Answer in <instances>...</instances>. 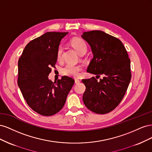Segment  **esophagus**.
Wrapping results in <instances>:
<instances>
[{"label":"esophagus","mask_w":152,"mask_h":152,"mask_svg":"<svg viewBox=\"0 0 152 152\" xmlns=\"http://www.w3.org/2000/svg\"><path fill=\"white\" fill-rule=\"evenodd\" d=\"M80 82V80H79V79H75V84H79Z\"/></svg>","instance_id":"obj_1"}]
</instances>
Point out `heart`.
Here are the masks:
<instances>
[{
	"label": "heart",
	"mask_w": 152,
	"mask_h": 152,
	"mask_svg": "<svg viewBox=\"0 0 152 152\" xmlns=\"http://www.w3.org/2000/svg\"><path fill=\"white\" fill-rule=\"evenodd\" d=\"M71 45L80 55H81L82 54H85V53L87 51V44L85 42V41L81 39L75 38L72 39L71 41ZM62 53L63 48L61 46H59L57 50L56 54V58L58 61H60L61 59ZM82 66L75 65H72V64H67L61 70V72L63 75L75 78L80 76Z\"/></svg>",
	"instance_id": "heart-1"
}]
</instances>
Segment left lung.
Instances as JSON below:
<instances>
[{
    "label": "left lung",
    "instance_id": "1",
    "mask_svg": "<svg viewBox=\"0 0 152 152\" xmlns=\"http://www.w3.org/2000/svg\"><path fill=\"white\" fill-rule=\"evenodd\" d=\"M93 54L87 72L103 78L82 79L86 86L83 102L98 114L112 112L121 102L131 79V61L121 41L105 32L93 30L82 35Z\"/></svg>",
    "mask_w": 152,
    "mask_h": 152
}]
</instances>
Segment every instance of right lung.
<instances>
[{"label": "right lung", "mask_w": 152, "mask_h": 152, "mask_svg": "<svg viewBox=\"0 0 152 152\" xmlns=\"http://www.w3.org/2000/svg\"><path fill=\"white\" fill-rule=\"evenodd\" d=\"M68 32H47L26 45L18 60V84L29 107L43 116H51L63 108L74 84L67 76L53 82L48 79L55 68L61 39Z\"/></svg>", "instance_id": "right-lung-1"}]
</instances>
